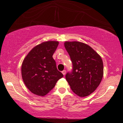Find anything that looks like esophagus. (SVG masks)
<instances>
[{
    "instance_id": "obj_1",
    "label": "esophagus",
    "mask_w": 123,
    "mask_h": 123,
    "mask_svg": "<svg viewBox=\"0 0 123 123\" xmlns=\"http://www.w3.org/2000/svg\"><path fill=\"white\" fill-rule=\"evenodd\" d=\"M62 74L65 76V74H66V70H62Z\"/></svg>"
}]
</instances>
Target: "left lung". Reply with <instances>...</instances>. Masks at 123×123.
Masks as SVG:
<instances>
[{
	"instance_id": "8db88e82",
	"label": "left lung",
	"mask_w": 123,
	"mask_h": 123,
	"mask_svg": "<svg viewBox=\"0 0 123 123\" xmlns=\"http://www.w3.org/2000/svg\"><path fill=\"white\" fill-rule=\"evenodd\" d=\"M65 47L72 63V70L65 75L73 92L88 96L99 85L104 74L102 58L90 46L79 42H66Z\"/></svg>"
}]
</instances>
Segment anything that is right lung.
Listing matches in <instances>:
<instances>
[{
  "instance_id": "right-lung-1",
  "label": "right lung",
  "mask_w": 123,
  "mask_h": 123,
  "mask_svg": "<svg viewBox=\"0 0 123 123\" xmlns=\"http://www.w3.org/2000/svg\"><path fill=\"white\" fill-rule=\"evenodd\" d=\"M59 42L48 41L35 46L23 61L22 77L25 86L36 95L44 96L63 75L58 71L53 55Z\"/></svg>"
}]
</instances>
